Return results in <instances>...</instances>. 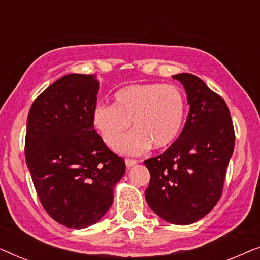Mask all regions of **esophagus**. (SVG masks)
<instances>
[{"label":"esophagus","instance_id":"obj_1","mask_svg":"<svg viewBox=\"0 0 260 260\" xmlns=\"http://www.w3.org/2000/svg\"><path fill=\"white\" fill-rule=\"evenodd\" d=\"M136 161H134V159H125V166L126 168H131V167H134L136 165Z\"/></svg>","mask_w":260,"mask_h":260}]
</instances>
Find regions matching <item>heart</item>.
<instances>
[{
  "label": "heart",
  "mask_w": 260,
  "mask_h": 260,
  "mask_svg": "<svg viewBox=\"0 0 260 260\" xmlns=\"http://www.w3.org/2000/svg\"><path fill=\"white\" fill-rule=\"evenodd\" d=\"M113 104L101 103L92 111V124L109 147H115L130 122L134 131L117 145L120 154L137 156L149 148H168L182 129L186 102L173 85L131 84L113 95Z\"/></svg>",
  "instance_id": "obj_1"
}]
</instances>
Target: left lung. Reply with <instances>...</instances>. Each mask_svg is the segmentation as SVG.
<instances>
[{
    "mask_svg": "<svg viewBox=\"0 0 260 260\" xmlns=\"http://www.w3.org/2000/svg\"><path fill=\"white\" fill-rule=\"evenodd\" d=\"M173 78L183 85L189 113L177 140L144 161L150 172L145 200L165 221L189 225L207 215L221 197L236 137L220 95L194 74Z\"/></svg>",
    "mask_w": 260,
    "mask_h": 260,
    "instance_id": "8db88e82",
    "label": "left lung"
}]
</instances>
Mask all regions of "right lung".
Returning <instances> with one entry per match:
<instances>
[{
  "label": "right lung",
  "instance_id": "add662e5",
  "mask_svg": "<svg viewBox=\"0 0 260 260\" xmlns=\"http://www.w3.org/2000/svg\"><path fill=\"white\" fill-rule=\"evenodd\" d=\"M95 74H67L29 110L26 162L41 205L69 229H86L106 214L125 162L106 147L92 124Z\"/></svg>",
  "mask_w": 260,
  "mask_h": 260
}]
</instances>
